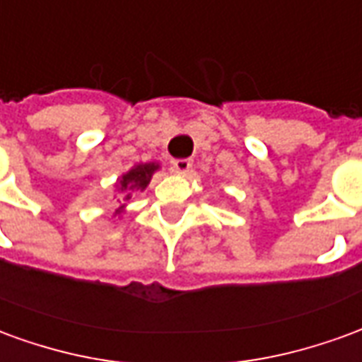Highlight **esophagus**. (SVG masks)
I'll return each mask as SVG.
<instances>
[{"label": "esophagus", "mask_w": 362, "mask_h": 362, "mask_svg": "<svg viewBox=\"0 0 362 362\" xmlns=\"http://www.w3.org/2000/svg\"><path fill=\"white\" fill-rule=\"evenodd\" d=\"M189 168H192L189 158H174L173 160V170L176 174H188Z\"/></svg>", "instance_id": "1"}]
</instances>
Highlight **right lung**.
I'll return each mask as SVG.
<instances>
[{"mask_svg": "<svg viewBox=\"0 0 362 362\" xmlns=\"http://www.w3.org/2000/svg\"><path fill=\"white\" fill-rule=\"evenodd\" d=\"M157 170H158L157 163H145V165H135L129 173H126L122 178H119L118 194L122 196L119 197L122 207H119L116 213H119L122 209H124L126 202L132 197V192H135V189H141L143 192V189L149 186L151 178H153V174L157 173Z\"/></svg>", "mask_w": 362, "mask_h": 362, "instance_id": "add662e5", "label": "right lung"}]
</instances>
